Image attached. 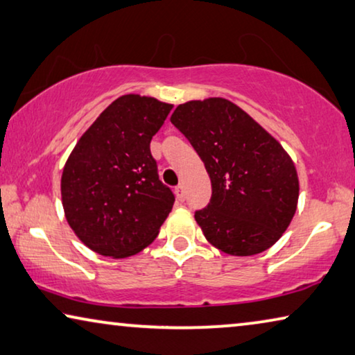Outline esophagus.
<instances>
[{"mask_svg":"<svg viewBox=\"0 0 355 355\" xmlns=\"http://www.w3.org/2000/svg\"><path fill=\"white\" fill-rule=\"evenodd\" d=\"M174 192H176V196L179 198V201H184L185 200V189H184V185L181 184V185H178L176 187V190H174Z\"/></svg>","mask_w":355,"mask_h":355,"instance_id":"obj_1","label":"esophagus"}]
</instances>
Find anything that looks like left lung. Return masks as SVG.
<instances>
[{
	"mask_svg": "<svg viewBox=\"0 0 355 355\" xmlns=\"http://www.w3.org/2000/svg\"><path fill=\"white\" fill-rule=\"evenodd\" d=\"M171 123L203 160L212 185L195 220L208 241L230 255H255L287 230L298 201L295 165L282 146L225 98L189 101Z\"/></svg>",
	"mask_w": 355,
	"mask_h": 355,
	"instance_id": "8db88e82",
	"label": "left lung"
}]
</instances>
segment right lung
<instances>
[{
	"label": "right lung",
	"mask_w": 355,
	"mask_h": 355,
	"mask_svg": "<svg viewBox=\"0 0 355 355\" xmlns=\"http://www.w3.org/2000/svg\"><path fill=\"white\" fill-rule=\"evenodd\" d=\"M173 105L150 96L112 101L80 136L62 174L69 227L87 248L123 259L154 241L174 205L159 178L150 139Z\"/></svg>",
	"instance_id": "add662e5"
}]
</instances>
